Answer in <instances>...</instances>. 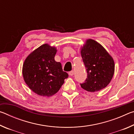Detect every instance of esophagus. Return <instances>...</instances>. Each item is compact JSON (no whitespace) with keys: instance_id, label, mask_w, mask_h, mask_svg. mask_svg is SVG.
<instances>
[{"instance_id":"34e87169","label":"esophagus","mask_w":134,"mask_h":134,"mask_svg":"<svg viewBox=\"0 0 134 134\" xmlns=\"http://www.w3.org/2000/svg\"><path fill=\"white\" fill-rule=\"evenodd\" d=\"M69 75L70 76H73L74 75V71L73 70H72V71H70L69 72Z\"/></svg>"}]
</instances>
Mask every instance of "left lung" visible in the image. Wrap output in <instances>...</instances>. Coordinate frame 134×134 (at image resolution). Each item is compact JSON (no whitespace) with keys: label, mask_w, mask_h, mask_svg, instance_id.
I'll return each instance as SVG.
<instances>
[{"label":"left lung","mask_w":134,"mask_h":134,"mask_svg":"<svg viewBox=\"0 0 134 134\" xmlns=\"http://www.w3.org/2000/svg\"><path fill=\"white\" fill-rule=\"evenodd\" d=\"M81 55L87 73L85 83L80 84L81 88L94 92L106 87L114 74L112 57L100 44L90 39L81 48Z\"/></svg>","instance_id":"8db88e82"}]
</instances>
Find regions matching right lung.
Wrapping results in <instances>:
<instances>
[{"mask_svg": "<svg viewBox=\"0 0 134 134\" xmlns=\"http://www.w3.org/2000/svg\"><path fill=\"white\" fill-rule=\"evenodd\" d=\"M56 48L45 44L38 47L25 60L22 69L24 80L35 93L42 96L55 94L69 77L62 64L56 62Z\"/></svg>", "mask_w": 134, "mask_h": 134, "instance_id": "right-lung-1", "label": "right lung"}]
</instances>
